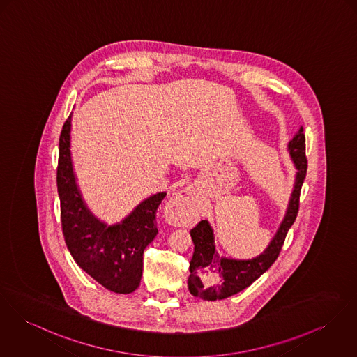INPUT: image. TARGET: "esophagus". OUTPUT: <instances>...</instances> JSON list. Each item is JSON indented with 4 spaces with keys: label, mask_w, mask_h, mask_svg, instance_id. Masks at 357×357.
I'll return each mask as SVG.
<instances>
[{
    "label": "esophagus",
    "mask_w": 357,
    "mask_h": 357,
    "mask_svg": "<svg viewBox=\"0 0 357 357\" xmlns=\"http://www.w3.org/2000/svg\"><path fill=\"white\" fill-rule=\"evenodd\" d=\"M167 215L172 219L179 218L181 220L192 219L195 212V204L192 199V190L188 188L182 192H176L168 202Z\"/></svg>",
    "instance_id": "obj_1"
}]
</instances>
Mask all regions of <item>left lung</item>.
Listing matches in <instances>:
<instances>
[{
	"label": "left lung",
	"instance_id": "8db88e82",
	"mask_svg": "<svg viewBox=\"0 0 357 357\" xmlns=\"http://www.w3.org/2000/svg\"><path fill=\"white\" fill-rule=\"evenodd\" d=\"M289 155L298 169L295 186L289 205L275 238L262 254L252 259H232L220 257L215 246L213 229L206 220H201L192 231L194 252L190 261L189 291L202 301H221L250 287L259 275H264L275 264L285 236L295 222L299 212V198L307 174L305 136L303 126L288 142Z\"/></svg>",
	"mask_w": 357,
	"mask_h": 357
}]
</instances>
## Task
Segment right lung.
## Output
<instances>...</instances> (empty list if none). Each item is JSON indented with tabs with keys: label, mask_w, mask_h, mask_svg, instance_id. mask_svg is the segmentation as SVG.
Returning a JSON list of instances; mask_svg holds the SVG:
<instances>
[{
	"label": "right lung",
	"mask_w": 357,
	"mask_h": 357,
	"mask_svg": "<svg viewBox=\"0 0 357 357\" xmlns=\"http://www.w3.org/2000/svg\"><path fill=\"white\" fill-rule=\"evenodd\" d=\"M70 121L59 136L56 188L61 201V222L65 243L85 273L115 294L136 291L142 275V254L158 235L156 212L165 192L142 201L118 224L96 219L77 188L70 158Z\"/></svg>",
	"instance_id": "obj_1"
}]
</instances>
